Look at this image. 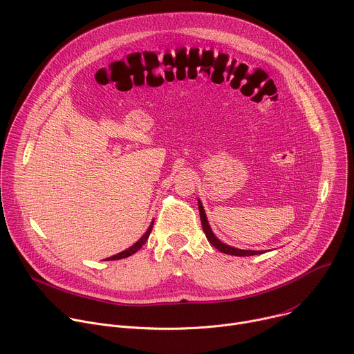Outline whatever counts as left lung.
Listing matches in <instances>:
<instances>
[{
  "label": "left lung",
  "mask_w": 354,
  "mask_h": 354,
  "mask_svg": "<svg viewBox=\"0 0 354 354\" xmlns=\"http://www.w3.org/2000/svg\"><path fill=\"white\" fill-rule=\"evenodd\" d=\"M197 203H198V212H200L201 225H203V231H205V234H206V238L209 239V242H210L216 249H218L220 252H223V254L234 255V257H252V255H261V254H262V250L238 249V248H234V246H230V245L221 242V241L214 235V232L212 231L210 224H209V220H207V216H206L205 209H203V205H201V201H200L198 198H197Z\"/></svg>",
  "instance_id": "left-lung-1"
}]
</instances>
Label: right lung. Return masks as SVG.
I'll return each instance as SVG.
<instances>
[{
    "instance_id": "right-lung-1",
    "label": "right lung",
    "mask_w": 354,
    "mask_h": 354,
    "mask_svg": "<svg viewBox=\"0 0 354 354\" xmlns=\"http://www.w3.org/2000/svg\"><path fill=\"white\" fill-rule=\"evenodd\" d=\"M153 224H154V221H151V224H149V227L147 228V231L144 232V235L134 243V245H131L130 248H127L126 250H123V252H120V254H118V255H113V257H111V258H108V259H105V261H118V259H123V258H129V257H131L133 254H136V252L145 243V241L148 239V236H149V232H151V230H153Z\"/></svg>"
}]
</instances>
